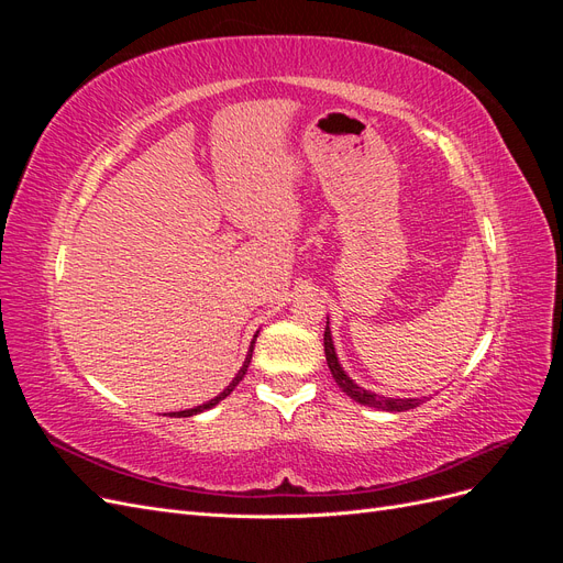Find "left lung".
Returning <instances> with one entry per match:
<instances>
[{
    "label": "left lung",
    "instance_id": "1",
    "mask_svg": "<svg viewBox=\"0 0 563 563\" xmlns=\"http://www.w3.org/2000/svg\"><path fill=\"white\" fill-rule=\"evenodd\" d=\"M323 352H327V362L329 368L333 373V380L338 383V387L345 391V395L354 401H360L364 406H373V408H380V411H408V408H416L418 404H422V399H395V397H383L376 395V391L364 389L356 385L347 373L343 371L338 362V354L333 347V338H331V329H329V321H327V331H323Z\"/></svg>",
    "mask_w": 563,
    "mask_h": 563
}]
</instances>
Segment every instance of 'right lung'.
I'll return each instance as SVG.
<instances>
[{
	"label": "right lung",
	"mask_w": 563,
	"mask_h": 563,
	"mask_svg": "<svg viewBox=\"0 0 563 563\" xmlns=\"http://www.w3.org/2000/svg\"><path fill=\"white\" fill-rule=\"evenodd\" d=\"M255 338H258V335H253V340H251V347H249V354H246V360H244L242 368L236 371V376L232 378V383H230L223 391H220L218 397H213V399H209V401H203V404H199V406H195V408H185V411H174V413H168V416H176V418H190V416H197V413H201V411H209V408H213L216 404L223 401V399L230 395V391H232L236 385H240V380L246 376V368H249V364H251V354H253Z\"/></svg>",
	"instance_id": "1"
}]
</instances>
